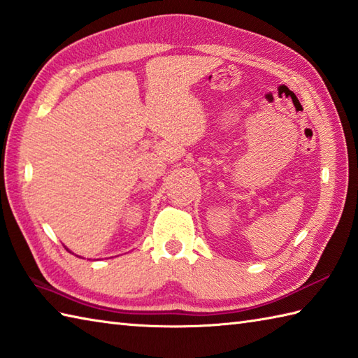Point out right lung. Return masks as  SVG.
<instances>
[{"mask_svg":"<svg viewBox=\"0 0 358 358\" xmlns=\"http://www.w3.org/2000/svg\"><path fill=\"white\" fill-rule=\"evenodd\" d=\"M66 250H68V249H66Z\"/></svg>","mask_w":358,"mask_h":358,"instance_id":"obj_1","label":"right lung"}]
</instances>
